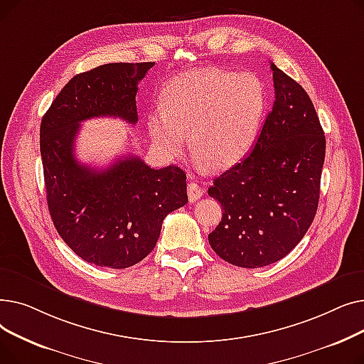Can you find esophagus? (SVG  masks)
Segmentation results:
<instances>
[{
  "label": "esophagus",
  "instance_id": "34e87169",
  "mask_svg": "<svg viewBox=\"0 0 364 364\" xmlns=\"http://www.w3.org/2000/svg\"><path fill=\"white\" fill-rule=\"evenodd\" d=\"M187 195H188V200H190V202H196L198 199L202 198L203 188H202L198 183L190 181V183L187 184Z\"/></svg>",
  "mask_w": 364,
  "mask_h": 364
}]
</instances>
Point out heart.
<instances>
[{"instance_id":"heart-1","label":"heart","mask_w":364,"mask_h":364,"mask_svg":"<svg viewBox=\"0 0 364 364\" xmlns=\"http://www.w3.org/2000/svg\"><path fill=\"white\" fill-rule=\"evenodd\" d=\"M267 88L255 73L193 69L172 78L162 91V109L151 112L147 128L166 158H177L188 137L200 164L223 171L252 149L267 112Z\"/></svg>"}]
</instances>
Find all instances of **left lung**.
I'll list each match as a JSON object with an SVG mask.
<instances>
[{"instance_id": "8db88e82", "label": "left lung", "mask_w": 364, "mask_h": 364, "mask_svg": "<svg viewBox=\"0 0 364 364\" xmlns=\"http://www.w3.org/2000/svg\"><path fill=\"white\" fill-rule=\"evenodd\" d=\"M272 70L276 100L252 151L208 188L224 209L209 245L224 261L245 269L282 259L307 233L326 153L309 94L274 63Z\"/></svg>"}]
</instances>
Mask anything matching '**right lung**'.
Segmentation results:
<instances>
[{
  "mask_svg": "<svg viewBox=\"0 0 364 364\" xmlns=\"http://www.w3.org/2000/svg\"><path fill=\"white\" fill-rule=\"evenodd\" d=\"M153 65L107 63L73 76L41 121L53 224L76 255L99 267L127 269L140 262L155 247L164 218L188 202L178 166L153 169L128 155L95 169L75 158L82 121L112 117L137 124L139 82Z\"/></svg>",
  "mask_w": 364,
  "mask_h": 364,
  "instance_id": "right-lung-1",
  "label": "right lung"
}]
</instances>
